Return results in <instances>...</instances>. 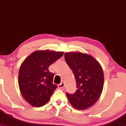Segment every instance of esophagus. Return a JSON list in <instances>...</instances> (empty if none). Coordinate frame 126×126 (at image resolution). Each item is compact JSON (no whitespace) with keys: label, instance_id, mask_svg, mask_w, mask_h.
I'll return each mask as SVG.
<instances>
[{"label":"esophagus","instance_id":"1","mask_svg":"<svg viewBox=\"0 0 126 126\" xmlns=\"http://www.w3.org/2000/svg\"><path fill=\"white\" fill-rule=\"evenodd\" d=\"M65 87V84L63 82H62L61 83H60L58 85V88H60V89H63V88H64Z\"/></svg>","mask_w":126,"mask_h":126}]
</instances>
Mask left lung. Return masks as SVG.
Masks as SVG:
<instances>
[{"label":"left lung","instance_id":"left-lung-1","mask_svg":"<svg viewBox=\"0 0 126 126\" xmlns=\"http://www.w3.org/2000/svg\"><path fill=\"white\" fill-rule=\"evenodd\" d=\"M65 60L74 74L77 90L66 93L71 104L78 110L93 106L101 95L104 74L101 65L92 56L81 52H66Z\"/></svg>","mask_w":126,"mask_h":126}]
</instances>
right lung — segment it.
<instances>
[{
	"instance_id": "right-lung-1",
	"label": "right lung",
	"mask_w": 126,
	"mask_h": 126,
	"mask_svg": "<svg viewBox=\"0 0 126 126\" xmlns=\"http://www.w3.org/2000/svg\"><path fill=\"white\" fill-rule=\"evenodd\" d=\"M63 54V52L38 51L22 63L19 72V89L31 105L41 107L49 100L57 85L53 84L54 74L49 71L48 68Z\"/></svg>"
}]
</instances>
